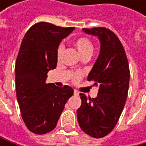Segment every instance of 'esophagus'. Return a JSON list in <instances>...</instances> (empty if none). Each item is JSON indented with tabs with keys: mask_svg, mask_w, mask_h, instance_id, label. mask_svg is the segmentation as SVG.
Segmentation results:
<instances>
[{
	"mask_svg": "<svg viewBox=\"0 0 146 146\" xmlns=\"http://www.w3.org/2000/svg\"><path fill=\"white\" fill-rule=\"evenodd\" d=\"M73 94H74V96H78V95H79L78 91H77V90H74V91H73Z\"/></svg>",
	"mask_w": 146,
	"mask_h": 146,
	"instance_id": "34e87169",
	"label": "esophagus"
}]
</instances>
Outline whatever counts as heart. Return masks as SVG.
Instances as JSON below:
<instances>
[{"label":"heart","mask_w":146,"mask_h":146,"mask_svg":"<svg viewBox=\"0 0 146 146\" xmlns=\"http://www.w3.org/2000/svg\"><path fill=\"white\" fill-rule=\"evenodd\" d=\"M73 45L80 54L82 57L84 56H91L94 52V44L93 42L86 36H81L77 38L73 41ZM63 53V46L60 45L56 50V60L59 62L62 58ZM80 78L79 74H76L74 76V80L77 81Z\"/></svg>","instance_id":"b5f03b06"}]
</instances>
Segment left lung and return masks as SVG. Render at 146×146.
<instances>
[{"instance_id":"left-lung-1","label":"left lung","mask_w":146,"mask_h":146,"mask_svg":"<svg viewBox=\"0 0 146 146\" xmlns=\"http://www.w3.org/2000/svg\"><path fill=\"white\" fill-rule=\"evenodd\" d=\"M98 36L101 52L88 81L99 87L96 98L80 94L82 104L77 111L81 129L94 138H102L112 131L124 107L129 86V66L124 48L109 29H83Z\"/></svg>"}]
</instances>
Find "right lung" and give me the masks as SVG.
<instances>
[{
    "mask_svg": "<svg viewBox=\"0 0 146 146\" xmlns=\"http://www.w3.org/2000/svg\"><path fill=\"white\" fill-rule=\"evenodd\" d=\"M74 27L62 28L50 23L34 24L25 34L15 65L17 99L22 118L29 131L44 134L53 130L73 96L64 85L46 84V74L56 67V50Z\"/></svg>",
    "mask_w": 146,
    "mask_h": 146,
    "instance_id": "1",
    "label": "right lung"
}]
</instances>
